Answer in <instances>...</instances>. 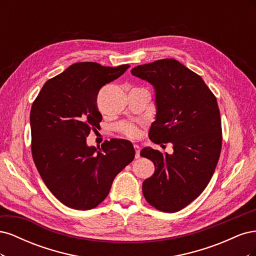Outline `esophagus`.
<instances>
[{"label":"esophagus","instance_id":"obj_1","mask_svg":"<svg viewBox=\"0 0 256 256\" xmlns=\"http://www.w3.org/2000/svg\"><path fill=\"white\" fill-rule=\"evenodd\" d=\"M134 150H136V159L140 158V146L134 144Z\"/></svg>","mask_w":256,"mask_h":256}]
</instances>
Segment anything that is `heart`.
I'll list each match as a JSON object with an SVG mask.
<instances>
[{"instance_id":"obj_1","label":"heart","mask_w":256,"mask_h":256,"mask_svg":"<svg viewBox=\"0 0 256 256\" xmlns=\"http://www.w3.org/2000/svg\"><path fill=\"white\" fill-rule=\"evenodd\" d=\"M118 130L120 131V134L129 138H136L138 136H140V130H138V127L134 125V124L127 122H120L118 126Z\"/></svg>"}]
</instances>
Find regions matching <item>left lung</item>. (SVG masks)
<instances>
[{
    "mask_svg": "<svg viewBox=\"0 0 256 256\" xmlns=\"http://www.w3.org/2000/svg\"><path fill=\"white\" fill-rule=\"evenodd\" d=\"M156 90L157 115L150 141L172 143L174 152L150 148L140 154L154 162V173L143 182L147 203L160 212H175L189 205L207 187L222 147L216 98L200 76L174 58L131 69Z\"/></svg>",
    "mask_w": 256,
    "mask_h": 256,
    "instance_id": "1",
    "label": "left lung"
}]
</instances>
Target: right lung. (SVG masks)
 <instances>
[{"label": "right lung", "instance_id": "right-lung-1", "mask_svg": "<svg viewBox=\"0 0 256 256\" xmlns=\"http://www.w3.org/2000/svg\"><path fill=\"white\" fill-rule=\"evenodd\" d=\"M129 67L72 64L44 83L30 108L34 164L52 194L67 207H97L109 194L115 176L134 158L132 144L122 138L106 141L102 148L86 145L90 130L102 120L99 90Z\"/></svg>", "mask_w": 256, "mask_h": 256}]
</instances>
